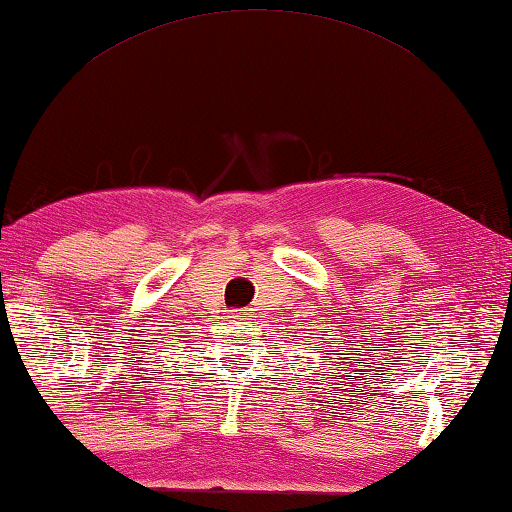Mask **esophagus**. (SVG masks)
Masks as SVG:
<instances>
[{
	"label": "esophagus",
	"mask_w": 512,
	"mask_h": 512,
	"mask_svg": "<svg viewBox=\"0 0 512 512\" xmlns=\"http://www.w3.org/2000/svg\"><path fill=\"white\" fill-rule=\"evenodd\" d=\"M242 315H245V312H242V310H231V319H238Z\"/></svg>",
	"instance_id": "obj_1"
}]
</instances>
